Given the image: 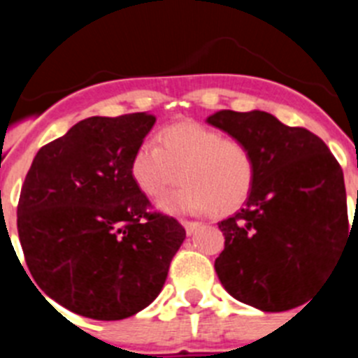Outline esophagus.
<instances>
[{"mask_svg":"<svg viewBox=\"0 0 358 358\" xmlns=\"http://www.w3.org/2000/svg\"><path fill=\"white\" fill-rule=\"evenodd\" d=\"M182 226H185L186 233H188V235H192V233H195V231L201 227V222H189V220H182Z\"/></svg>","mask_w":358,"mask_h":358,"instance_id":"34e87169","label":"esophagus"}]
</instances>
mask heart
I'll use <instances>...</instances> for the list:
<instances>
[{"mask_svg": "<svg viewBox=\"0 0 358 358\" xmlns=\"http://www.w3.org/2000/svg\"><path fill=\"white\" fill-rule=\"evenodd\" d=\"M255 173L248 145L195 122L164 127L157 147L141 143L131 159L132 181L150 199L163 197L181 177L185 185L159 202L172 215L233 213L248 201Z\"/></svg>", "mask_w": 358, "mask_h": 358, "instance_id": "obj_1", "label": "heart"}]
</instances>
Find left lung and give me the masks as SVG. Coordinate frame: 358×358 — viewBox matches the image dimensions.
Returning a JSON list of instances; mask_svg holds the SVG:
<instances>
[{
  "mask_svg": "<svg viewBox=\"0 0 358 358\" xmlns=\"http://www.w3.org/2000/svg\"><path fill=\"white\" fill-rule=\"evenodd\" d=\"M206 122L248 145L256 166L242 210L218 222V280L264 312L303 305L350 238L343 169L321 138L265 110H218Z\"/></svg>",
  "mask_w": 358,
  "mask_h": 358,
  "instance_id": "8db88e82",
  "label": "left lung"
}]
</instances>
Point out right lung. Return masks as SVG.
Listing matches in <instances>:
<instances>
[{
  "label": "right lung",
  "instance_id": "obj_1",
  "mask_svg": "<svg viewBox=\"0 0 358 358\" xmlns=\"http://www.w3.org/2000/svg\"><path fill=\"white\" fill-rule=\"evenodd\" d=\"M154 123L148 113L91 116L44 145L28 170L17 206L24 260L37 287L75 314H138L159 296L185 242V227L150 213L132 181V154Z\"/></svg>",
  "mask_w": 358,
  "mask_h": 358
}]
</instances>
